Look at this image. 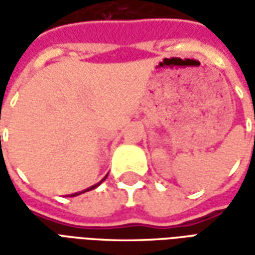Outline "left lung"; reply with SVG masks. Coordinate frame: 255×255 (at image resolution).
Masks as SVG:
<instances>
[{
	"label": "left lung",
	"instance_id": "obj_1",
	"mask_svg": "<svg viewBox=\"0 0 255 255\" xmlns=\"http://www.w3.org/2000/svg\"><path fill=\"white\" fill-rule=\"evenodd\" d=\"M254 119H255V116H254Z\"/></svg>",
	"mask_w": 255,
	"mask_h": 255
}]
</instances>
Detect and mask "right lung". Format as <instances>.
<instances>
[{"label": "right lung", "mask_w": 255, "mask_h": 255, "mask_svg": "<svg viewBox=\"0 0 255 255\" xmlns=\"http://www.w3.org/2000/svg\"><path fill=\"white\" fill-rule=\"evenodd\" d=\"M105 179H106V176H105ZM105 179H104V180H105ZM98 186H100V183H98V184H95V186H93V187L87 188V190H84L83 192H86V191H90V190H93V188L98 187ZM79 194H82V192H79ZM79 194H73V195H71V197H76V195H79Z\"/></svg>", "instance_id": "obj_1"}]
</instances>
